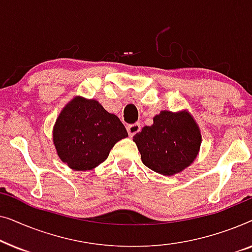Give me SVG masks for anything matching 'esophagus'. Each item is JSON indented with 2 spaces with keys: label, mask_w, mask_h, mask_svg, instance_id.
Instances as JSON below:
<instances>
[{
  "label": "esophagus",
  "mask_w": 252,
  "mask_h": 252,
  "mask_svg": "<svg viewBox=\"0 0 252 252\" xmlns=\"http://www.w3.org/2000/svg\"><path fill=\"white\" fill-rule=\"evenodd\" d=\"M141 129V126L139 123H135V124H132V125H128L127 126V132H128L129 136H134L136 133H139Z\"/></svg>",
  "instance_id": "esophagus-1"
}]
</instances>
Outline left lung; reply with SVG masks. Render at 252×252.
Masks as SVG:
<instances>
[{"mask_svg": "<svg viewBox=\"0 0 252 252\" xmlns=\"http://www.w3.org/2000/svg\"><path fill=\"white\" fill-rule=\"evenodd\" d=\"M142 163L157 173L173 175L190 166L199 153L202 135L187 110L160 111L151 126L133 136Z\"/></svg>", "mask_w": 252, "mask_h": 252, "instance_id": "1", "label": "left lung"}]
</instances>
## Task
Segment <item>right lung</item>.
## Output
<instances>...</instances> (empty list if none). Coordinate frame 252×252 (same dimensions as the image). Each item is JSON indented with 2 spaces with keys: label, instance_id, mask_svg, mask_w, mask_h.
Wrapping results in <instances>:
<instances>
[{
  "label": "right lung",
  "instance_id": "add662e5",
  "mask_svg": "<svg viewBox=\"0 0 252 252\" xmlns=\"http://www.w3.org/2000/svg\"><path fill=\"white\" fill-rule=\"evenodd\" d=\"M128 133L98 101L75 96L64 106L53 128L60 159L75 171H89L108 158L110 150Z\"/></svg>",
  "mask_w": 252,
  "mask_h": 252
}]
</instances>
